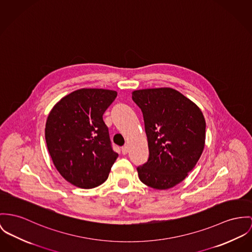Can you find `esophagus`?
<instances>
[{
  "label": "esophagus",
  "instance_id": "obj_1",
  "mask_svg": "<svg viewBox=\"0 0 252 252\" xmlns=\"http://www.w3.org/2000/svg\"><path fill=\"white\" fill-rule=\"evenodd\" d=\"M128 153V147L127 146H124L123 148H122V154L123 155H126Z\"/></svg>",
  "mask_w": 252,
  "mask_h": 252
}]
</instances>
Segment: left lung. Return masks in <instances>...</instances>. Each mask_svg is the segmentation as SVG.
Masks as SVG:
<instances>
[{"mask_svg": "<svg viewBox=\"0 0 252 252\" xmlns=\"http://www.w3.org/2000/svg\"><path fill=\"white\" fill-rule=\"evenodd\" d=\"M132 99L142 110L149 159L137 167L149 187L167 190L194 169L205 144V120L188 97L172 88L136 90Z\"/></svg>", "mask_w": 252, "mask_h": 252, "instance_id": "obj_1", "label": "left lung"}]
</instances>
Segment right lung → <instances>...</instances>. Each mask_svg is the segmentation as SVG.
I'll use <instances>...</instances> for the list:
<instances>
[{"instance_id":"1","label":"right lung","mask_w":252,"mask_h":252,"mask_svg":"<svg viewBox=\"0 0 252 252\" xmlns=\"http://www.w3.org/2000/svg\"><path fill=\"white\" fill-rule=\"evenodd\" d=\"M116 97L112 90L79 89L62 97L48 116V151L59 174L78 188L102 184L116 161L102 119Z\"/></svg>"}]
</instances>
